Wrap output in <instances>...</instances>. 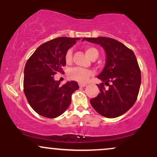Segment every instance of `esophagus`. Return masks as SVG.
<instances>
[{"label": "esophagus", "instance_id": "obj_1", "mask_svg": "<svg viewBox=\"0 0 157 157\" xmlns=\"http://www.w3.org/2000/svg\"><path fill=\"white\" fill-rule=\"evenodd\" d=\"M86 86H87V85H86V84H82V83L79 84V86H80V88H84V87H86Z\"/></svg>", "mask_w": 157, "mask_h": 157}]
</instances>
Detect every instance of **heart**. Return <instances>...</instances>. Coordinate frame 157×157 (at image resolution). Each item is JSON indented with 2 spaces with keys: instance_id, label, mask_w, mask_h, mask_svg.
Instances as JSON below:
<instances>
[{
  "instance_id": "heart-1",
  "label": "heart",
  "mask_w": 157,
  "mask_h": 157,
  "mask_svg": "<svg viewBox=\"0 0 157 157\" xmlns=\"http://www.w3.org/2000/svg\"><path fill=\"white\" fill-rule=\"evenodd\" d=\"M86 53L91 60L97 58L99 56V52L96 48L92 46H88L86 48ZM66 61L70 63L72 59V52L71 50H68L66 54ZM94 75V71L91 69H86L80 67H75L68 71V76L71 80L77 81L80 82H86L88 80Z\"/></svg>"
}]
</instances>
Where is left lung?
<instances>
[{
  "label": "left lung",
  "instance_id": "obj_1",
  "mask_svg": "<svg viewBox=\"0 0 157 157\" xmlns=\"http://www.w3.org/2000/svg\"><path fill=\"white\" fill-rule=\"evenodd\" d=\"M83 40L100 45L106 53L105 66L97 77L102 81L97 84L100 92L90 100L91 105L105 117L121 116L134 105L140 91L141 71L136 56L123 44L110 37H84Z\"/></svg>",
  "mask_w": 157,
  "mask_h": 157
}]
</instances>
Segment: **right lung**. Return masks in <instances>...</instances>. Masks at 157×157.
I'll return each instance as SVG.
<instances>
[{
	"mask_svg": "<svg viewBox=\"0 0 157 157\" xmlns=\"http://www.w3.org/2000/svg\"><path fill=\"white\" fill-rule=\"evenodd\" d=\"M80 38L60 37L40 45L27 60L24 68L23 91L35 112L56 118L71 104V94L79 89L76 81L60 85L54 75L62 73L68 48Z\"/></svg>",
	"mask_w": 157,
	"mask_h": 157,
	"instance_id": "add662e5",
	"label": "right lung"
}]
</instances>
